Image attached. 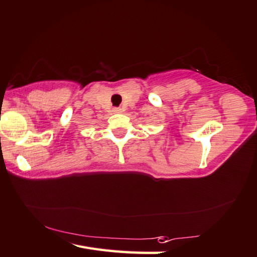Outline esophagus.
Wrapping results in <instances>:
<instances>
[{"mask_svg": "<svg viewBox=\"0 0 257 257\" xmlns=\"http://www.w3.org/2000/svg\"><path fill=\"white\" fill-rule=\"evenodd\" d=\"M113 112L114 113H121V112H122V109H121V108H114L113 109Z\"/></svg>", "mask_w": 257, "mask_h": 257, "instance_id": "34e87169", "label": "esophagus"}]
</instances>
